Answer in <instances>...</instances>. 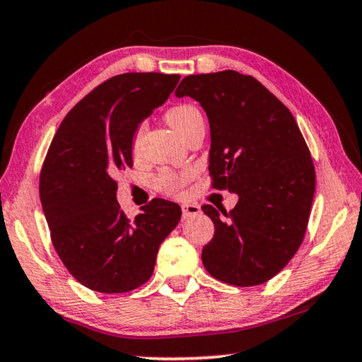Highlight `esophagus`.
Segmentation results:
<instances>
[{
    "label": "esophagus",
    "mask_w": 362,
    "mask_h": 362,
    "mask_svg": "<svg viewBox=\"0 0 362 362\" xmlns=\"http://www.w3.org/2000/svg\"><path fill=\"white\" fill-rule=\"evenodd\" d=\"M182 212H183V218H188L189 216H198L201 209L199 206L196 204H182Z\"/></svg>",
    "instance_id": "obj_1"
}]
</instances>
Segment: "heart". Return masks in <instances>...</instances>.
<instances>
[{
    "instance_id": "b5f03b06",
    "label": "heart",
    "mask_w": 362,
    "mask_h": 362,
    "mask_svg": "<svg viewBox=\"0 0 362 362\" xmlns=\"http://www.w3.org/2000/svg\"><path fill=\"white\" fill-rule=\"evenodd\" d=\"M166 121L174 127L175 132H179L183 139H187L196 127L203 126V115L194 105L189 103H180L169 108L166 112ZM145 134V124L140 122L137 129L134 131L132 136V151L139 153L140 146H142V139ZM192 179V173H175L170 169H163L153 177V187L156 192L168 194V196H177L180 194L182 188L185 183Z\"/></svg>"
}]
</instances>
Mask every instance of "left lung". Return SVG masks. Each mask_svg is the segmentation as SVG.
Here are the masks:
<instances>
[{"label":"left lung","instance_id":"8db88e82","mask_svg":"<svg viewBox=\"0 0 362 362\" xmlns=\"http://www.w3.org/2000/svg\"><path fill=\"white\" fill-rule=\"evenodd\" d=\"M175 95L198 100L209 118L212 188L240 196L230 212L201 207L216 226L204 267L231 286L267 283L296 255L313 204L316 173L296 118L254 76L233 70L185 76Z\"/></svg>","mask_w":362,"mask_h":362}]
</instances>
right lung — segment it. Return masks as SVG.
<instances>
[{
    "mask_svg": "<svg viewBox=\"0 0 362 362\" xmlns=\"http://www.w3.org/2000/svg\"><path fill=\"white\" fill-rule=\"evenodd\" d=\"M179 75L122 73L83 97L54 136L40 174V198L57 255L90 291L122 293L151 278L161 243L182 209L151 199L136 218L116 201L115 177L132 168L139 122L168 100Z\"/></svg>",
    "mask_w": 362,
    "mask_h": 362,
    "instance_id": "obj_1",
    "label": "right lung"
}]
</instances>
